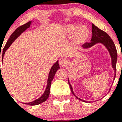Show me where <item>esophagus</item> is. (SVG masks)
<instances>
[{"label":"esophagus","mask_w":122,"mask_h":122,"mask_svg":"<svg viewBox=\"0 0 122 122\" xmlns=\"http://www.w3.org/2000/svg\"><path fill=\"white\" fill-rule=\"evenodd\" d=\"M67 60H66V59H65V58H63V57H62L60 58V60H59V64L61 65V66H64V65H65L67 63Z\"/></svg>","instance_id":"esophagus-1"}]
</instances>
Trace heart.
<instances>
[{
	"label": "heart",
	"mask_w": 122,
	"mask_h": 122,
	"mask_svg": "<svg viewBox=\"0 0 122 122\" xmlns=\"http://www.w3.org/2000/svg\"><path fill=\"white\" fill-rule=\"evenodd\" d=\"M65 33L68 35H72L76 33V40L79 41H82L88 36V30L85 27L81 26L80 27L77 25H69L66 26L65 29Z\"/></svg>",
	"instance_id": "b5f03b06"
}]
</instances>
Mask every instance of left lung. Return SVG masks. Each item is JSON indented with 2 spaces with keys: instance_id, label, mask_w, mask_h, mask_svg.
I'll return each instance as SVG.
<instances>
[{
  "instance_id": "8db88e82",
  "label": "left lung",
  "mask_w": 122,
  "mask_h": 122,
  "mask_svg": "<svg viewBox=\"0 0 122 122\" xmlns=\"http://www.w3.org/2000/svg\"><path fill=\"white\" fill-rule=\"evenodd\" d=\"M92 36L91 41L90 42H86L84 45H82V47L84 48H89L90 47L93 46L95 44L98 43H101L103 44L104 46L106 47L107 49H108L109 52L111 57L112 59V68H114V70L115 71V76H114V78L116 77V63H117V52L116 50V46L114 45V42H113L111 38L109 36L107 35V33H106L105 32L103 31L102 30L99 29L97 26H95L93 24H92ZM68 84L70 87L71 91L72 93L74 95L77 99L80 100L81 101H83L84 102H86V101H84L83 100L79 98L74 95V92L73 91V89L70 84V82L68 81Z\"/></svg>"
}]
</instances>
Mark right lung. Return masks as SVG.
Here are the masks:
<instances>
[{"label":"right lung","mask_w":122,"mask_h":122,"mask_svg":"<svg viewBox=\"0 0 122 122\" xmlns=\"http://www.w3.org/2000/svg\"><path fill=\"white\" fill-rule=\"evenodd\" d=\"M31 22H28L27 23L25 24L22 25L21 26L19 27L18 28H17L16 30H15V32L11 34V35L10 36V38L8 39V40L6 42V45H5V47L4 48V49H3V51H2V61H3V58H4V56L5 54V52L7 49L9 48L10 45L13 43V42L16 39L18 36H19V35H21V33L26 30L27 28H29L30 27V25ZM1 52V51H0ZM60 68V66H59V62H57L55 64H54V65L52 66L50 72H49V76H48V84H47V87H46V89L45 90V92L43 94V95L40 97L39 98L37 99V100H35V101H32V102H30V103H25V104H28V105H30V106H35L37 105V104H39L40 103H43L44 101H46L48 98L49 97V95L50 94V87L51 85V82L53 79L54 77L55 74H56V71H57V70ZM2 76V74H1V70H0V77Z\"/></svg>","instance_id":"right-lung-1"}]
</instances>
